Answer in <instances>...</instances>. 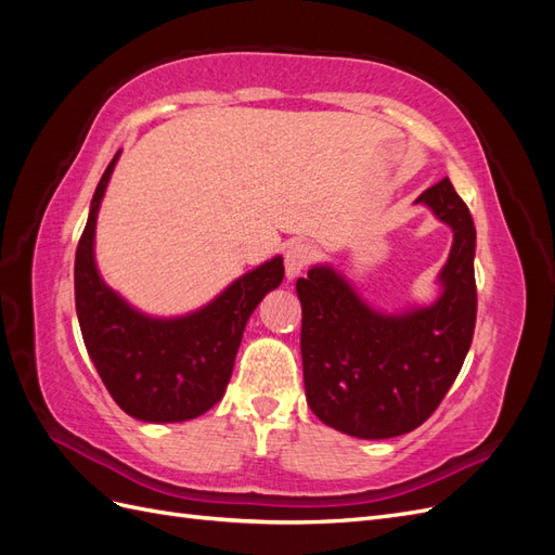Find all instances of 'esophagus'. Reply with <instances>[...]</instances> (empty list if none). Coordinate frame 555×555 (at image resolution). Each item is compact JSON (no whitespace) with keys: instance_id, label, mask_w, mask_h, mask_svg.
<instances>
[{"instance_id":"34e87169","label":"esophagus","mask_w":555,"mask_h":555,"mask_svg":"<svg viewBox=\"0 0 555 555\" xmlns=\"http://www.w3.org/2000/svg\"><path fill=\"white\" fill-rule=\"evenodd\" d=\"M317 257L314 245L306 241H296L287 249H284V268H287V278L296 280L300 273L306 271V266L312 263Z\"/></svg>"}]
</instances>
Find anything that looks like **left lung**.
<instances>
[{"label": "left lung", "instance_id": "obj_1", "mask_svg": "<svg viewBox=\"0 0 555 555\" xmlns=\"http://www.w3.org/2000/svg\"><path fill=\"white\" fill-rule=\"evenodd\" d=\"M414 204L444 222L453 243L430 306L382 312L338 268L317 263L298 278L300 354L310 410L335 430L386 440L422 426L459 377L477 319V231L449 178Z\"/></svg>", "mask_w": 555, "mask_h": 555}]
</instances>
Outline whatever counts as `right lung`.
<instances>
[{
	"instance_id": "obj_1",
	"label": "right lung",
	"mask_w": 555,
	"mask_h": 555,
	"mask_svg": "<svg viewBox=\"0 0 555 555\" xmlns=\"http://www.w3.org/2000/svg\"><path fill=\"white\" fill-rule=\"evenodd\" d=\"M120 153L99 180L76 266V314L88 354L113 400L147 424L190 422L220 402L249 314L284 278L282 257L251 268L210 304L188 314L153 317L104 282L94 259L96 215Z\"/></svg>"
}]
</instances>
